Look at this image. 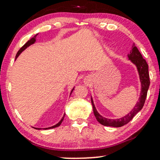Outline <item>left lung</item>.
Returning <instances> with one entry per match:
<instances>
[{
  "instance_id": "left-lung-1",
  "label": "left lung",
  "mask_w": 160,
  "mask_h": 160,
  "mask_svg": "<svg viewBox=\"0 0 160 160\" xmlns=\"http://www.w3.org/2000/svg\"><path fill=\"white\" fill-rule=\"evenodd\" d=\"M128 59L133 63L138 70V72L139 75L140 82L141 84V91H140L139 102H138L131 112L128 114H126L123 117L117 119H111L105 118L102 115H100L99 112H97L95 106H94V101L92 97L91 96V102L92 104L93 112L94 116L96 119L103 126H112V127H121L126 124L128 123L130 121L132 120V118L138 113L142 108L144 106L146 97H147L148 90L150 86V77H149L148 72V65L147 62L142 58L141 53L138 49V48L135 47V44L132 46V49L130 52V54L128 55Z\"/></svg>"
}]
</instances>
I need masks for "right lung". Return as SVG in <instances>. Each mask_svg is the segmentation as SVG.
Segmentation results:
<instances>
[{"label":"right lung","instance_id":"add662e5","mask_svg":"<svg viewBox=\"0 0 160 160\" xmlns=\"http://www.w3.org/2000/svg\"><path fill=\"white\" fill-rule=\"evenodd\" d=\"M38 35V34H37L36 35H34V37H32V39H30V40H29V41L26 43V44L23 46L22 47L20 50L18 51V52L17 53V54H16V56H15V60L16 59L18 58V57L19 56H20V54L23 51H25L27 48L28 47H29V46H31V45H32V44H34L35 42H36V38H37V36ZM74 88H72V90H71V92H70V94H72V91L74 90ZM65 116H66V113H64V114H63V117H62V118L61 119V121H59L58 123H57L56 124V125H54V126H51V127H48V128H34V127H33L34 128H35V129H37V130H42V129H44V130H47V129H51V128H56V127H58L59 126L61 125V123L63 122V119H64V117H65Z\"/></svg>","mask_w":160,"mask_h":160}]
</instances>
